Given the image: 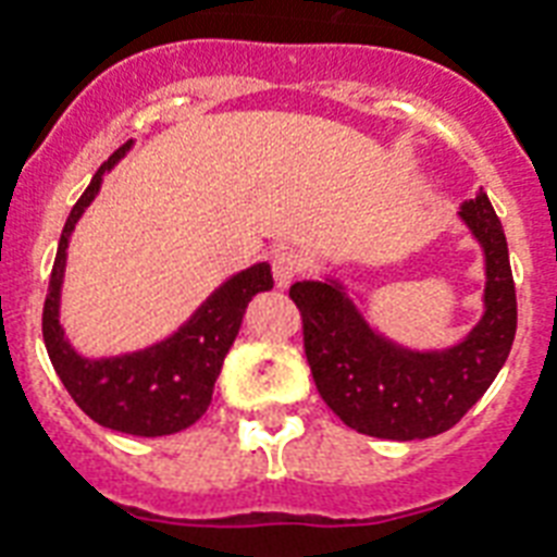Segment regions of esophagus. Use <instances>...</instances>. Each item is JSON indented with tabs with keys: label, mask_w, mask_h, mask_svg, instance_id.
Here are the masks:
<instances>
[{
	"label": "esophagus",
	"mask_w": 557,
	"mask_h": 557,
	"mask_svg": "<svg viewBox=\"0 0 557 557\" xmlns=\"http://www.w3.org/2000/svg\"><path fill=\"white\" fill-rule=\"evenodd\" d=\"M271 271H274L277 288H288L300 271V257L295 251H277L271 257Z\"/></svg>",
	"instance_id": "esophagus-1"
}]
</instances>
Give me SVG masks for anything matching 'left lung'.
I'll return each mask as SVG.
<instances>
[{
	"label": "left lung",
	"instance_id": "8db88e82",
	"mask_svg": "<svg viewBox=\"0 0 557 557\" xmlns=\"http://www.w3.org/2000/svg\"><path fill=\"white\" fill-rule=\"evenodd\" d=\"M459 219L483 248V314L445 349H413L381 335L332 274L292 286L304 314V347L318 393L341 422L379 440H428L448 431L492 387L518 330L509 245L483 193Z\"/></svg>",
	"mask_w": 557,
	"mask_h": 557
}]
</instances>
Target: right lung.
Returning a JSON list of instances; mask_svg holds the SVG:
<instances>
[{"label":"right lung","mask_w":557,"mask_h":557,"mask_svg":"<svg viewBox=\"0 0 557 557\" xmlns=\"http://www.w3.org/2000/svg\"><path fill=\"white\" fill-rule=\"evenodd\" d=\"M129 147L133 141L100 164L65 219L42 309V338L63 387L89 419L129 436H170L199 422L208 410L222 361L243 326L245 309L253 295L274 286V277L269 262H253L251 269L236 271L234 277L213 288L199 309L168 338L121 356H81L72 341L65 338L60 323L69 243L74 225L100 193L103 176L124 159Z\"/></svg>","instance_id":"obj_1"}]
</instances>
